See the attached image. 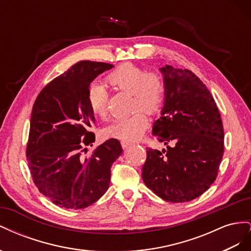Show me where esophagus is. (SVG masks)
<instances>
[{
    "label": "esophagus",
    "instance_id": "esophagus-1",
    "mask_svg": "<svg viewBox=\"0 0 251 251\" xmlns=\"http://www.w3.org/2000/svg\"><path fill=\"white\" fill-rule=\"evenodd\" d=\"M120 143H121V147H123L124 149H126L127 147H130L131 144H132V142L127 141V140H121V141H120Z\"/></svg>",
    "mask_w": 251,
    "mask_h": 251
}]
</instances>
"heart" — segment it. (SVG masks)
<instances>
[{"instance_id":"b5f03b06","label":"heart","mask_w":251,"mask_h":251,"mask_svg":"<svg viewBox=\"0 0 251 251\" xmlns=\"http://www.w3.org/2000/svg\"><path fill=\"white\" fill-rule=\"evenodd\" d=\"M107 81L113 88L132 94L134 110L140 109L149 115H155L160 111L164 100V82L159 74L147 72L133 64H125L111 72ZM108 96V91L101 83L94 82L90 86L87 101L94 115L100 118L107 115ZM142 111L115 120L107 127L105 133L121 140L133 141L140 138L149 125L148 117Z\"/></svg>"}]
</instances>
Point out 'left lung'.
Returning a JSON list of instances; mask_svg holds the SVG:
<instances>
[{
	"label": "left lung",
	"instance_id": "obj_1",
	"mask_svg": "<svg viewBox=\"0 0 251 251\" xmlns=\"http://www.w3.org/2000/svg\"><path fill=\"white\" fill-rule=\"evenodd\" d=\"M160 72L165 97L153 135L166 150L148 149L142 179L161 199L188 202L218 176L224 153L222 119L214 97L192 71L166 65Z\"/></svg>",
	"mask_w": 251,
	"mask_h": 251
}]
</instances>
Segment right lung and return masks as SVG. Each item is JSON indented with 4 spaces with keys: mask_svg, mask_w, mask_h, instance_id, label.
Here are the masks:
<instances>
[{
    "mask_svg": "<svg viewBox=\"0 0 251 251\" xmlns=\"http://www.w3.org/2000/svg\"><path fill=\"white\" fill-rule=\"evenodd\" d=\"M107 63L81 60L45 87L34 101L26 156L40 193L68 209L92 205L108 191L111 166L123 153L111 138L83 156L95 141V124L87 94L98 75L112 69Z\"/></svg>",
    "mask_w": 251,
    "mask_h": 251,
    "instance_id": "add662e5",
    "label": "right lung"
}]
</instances>
